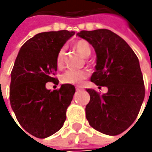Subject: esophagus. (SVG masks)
I'll return each mask as SVG.
<instances>
[{"label": "esophagus", "instance_id": "obj_1", "mask_svg": "<svg viewBox=\"0 0 152 152\" xmlns=\"http://www.w3.org/2000/svg\"><path fill=\"white\" fill-rule=\"evenodd\" d=\"M81 90H82V89H81L80 87H76V91H80Z\"/></svg>", "mask_w": 152, "mask_h": 152}]
</instances>
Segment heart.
Masks as SVG:
<instances>
[{
	"instance_id": "heart-1",
	"label": "heart",
	"mask_w": 152,
	"mask_h": 152,
	"mask_svg": "<svg viewBox=\"0 0 152 152\" xmlns=\"http://www.w3.org/2000/svg\"><path fill=\"white\" fill-rule=\"evenodd\" d=\"M74 48L83 57H89L91 54V45L85 40H79L74 45ZM65 48L62 47L56 56V65L61 67L63 64V57ZM89 76V73L85 70H67L61 75V81L63 84L80 85L82 82Z\"/></svg>"
}]
</instances>
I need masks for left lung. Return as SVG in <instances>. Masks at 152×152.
I'll use <instances>...</instances> for the list:
<instances>
[{"mask_svg": "<svg viewBox=\"0 0 152 152\" xmlns=\"http://www.w3.org/2000/svg\"><path fill=\"white\" fill-rule=\"evenodd\" d=\"M96 53V72L91 82L107 87L100 95L91 89L85 107L86 118L96 130L108 135L119 134L136 119L145 98L143 75L137 56L124 39L108 29L82 30Z\"/></svg>", "mask_w": 152, "mask_h": 152, "instance_id": "obj_1", "label": "left lung"}]
</instances>
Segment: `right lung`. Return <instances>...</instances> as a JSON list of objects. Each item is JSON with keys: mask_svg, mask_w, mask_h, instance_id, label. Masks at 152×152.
I'll return each instance as SVG.
<instances>
[{"mask_svg": "<svg viewBox=\"0 0 152 152\" xmlns=\"http://www.w3.org/2000/svg\"><path fill=\"white\" fill-rule=\"evenodd\" d=\"M75 32H43L27 40L16 58L11 73L10 103L21 126L31 135L49 137L61 129L75 87L61 85L50 91L45 84L53 82L57 70L56 56Z\"/></svg>", "mask_w": 152, "mask_h": 152, "instance_id": "add662e5", "label": "right lung"}]
</instances>
